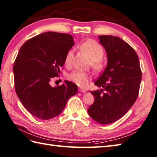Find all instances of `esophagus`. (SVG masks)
<instances>
[{
	"label": "esophagus",
	"instance_id": "1",
	"mask_svg": "<svg viewBox=\"0 0 157 157\" xmlns=\"http://www.w3.org/2000/svg\"><path fill=\"white\" fill-rule=\"evenodd\" d=\"M78 91L80 92H83V93L87 92V90H85V89H83V88H79V89H78Z\"/></svg>",
	"mask_w": 157,
	"mask_h": 157
}]
</instances>
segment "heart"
<instances>
[{"label":"heart","instance_id":"obj_1","mask_svg":"<svg viewBox=\"0 0 157 157\" xmlns=\"http://www.w3.org/2000/svg\"><path fill=\"white\" fill-rule=\"evenodd\" d=\"M81 48L92 60V67L96 70H101L103 68V64L101 60L103 59L104 55L103 47L94 40H87L81 44ZM73 55V49H70L66 53L64 63L67 67H70L71 65ZM67 78L69 81L73 82L79 87H86L88 86L90 76L83 71H74L69 74Z\"/></svg>","mask_w":157,"mask_h":157}]
</instances>
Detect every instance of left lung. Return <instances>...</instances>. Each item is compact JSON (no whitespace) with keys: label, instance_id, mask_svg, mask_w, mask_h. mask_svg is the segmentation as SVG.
I'll return each mask as SVG.
<instances>
[{"label":"left lung","instance_id":"1","mask_svg":"<svg viewBox=\"0 0 157 157\" xmlns=\"http://www.w3.org/2000/svg\"><path fill=\"white\" fill-rule=\"evenodd\" d=\"M99 39L108 65L94 83L103 88L90 92L94 102L87 112L97 122L109 124L124 116L135 103L142 74L138 55L128 43L109 35L99 36Z\"/></svg>","mask_w":157,"mask_h":157}]
</instances>
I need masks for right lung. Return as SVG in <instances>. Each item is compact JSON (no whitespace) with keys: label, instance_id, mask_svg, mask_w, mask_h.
Returning <instances> with one entry per match:
<instances>
[{"label":"right lung","instance_id":"obj_1","mask_svg":"<svg viewBox=\"0 0 157 157\" xmlns=\"http://www.w3.org/2000/svg\"><path fill=\"white\" fill-rule=\"evenodd\" d=\"M74 45L70 34L48 32L25 43L13 67L16 93L33 116L48 120L58 116L69 98L76 94L72 82L52 87L49 82L60 73L65 54Z\"/></svg>","mask_w":157,"mask_h":157}]
</instances>
